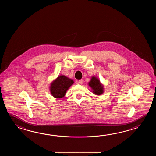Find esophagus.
Returning <instances> with one entry per match:
<instances>
[{
  "instance_id": "obj_1",
  "label": "esophagus",
  "mask_w": 156,
  "mask_h": 156,
  "mask_svg": "<svg viewBox=\"0 0 156 156\" xmlns=\"http://www.w3.org/2000/svg\"><path fill=\"white\" fill-rule=\"evenodd\" d=\"M77 83H80V84H83V79L80 80Z\"/></svg>"
}]
</instances>
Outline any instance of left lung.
Here are the masks:
<instances>
[{"label": "left lung", "instance_id": "1", "mask_svg": "<svg viewBox=\"0 0 156 156\" xmlns=\"http://www.w3.org/2000/svg\"><path fill=\"white\" fill-rule=\"evenodd\" d=\"M89 85L93 89L94 94L97 95H101L104 93L103 85L100 83V80L98 78H96V77L93 76L91 77V79L89 83Z\"/></svg>", "mask_w": 156, "mask_h": 156}]
</instances>
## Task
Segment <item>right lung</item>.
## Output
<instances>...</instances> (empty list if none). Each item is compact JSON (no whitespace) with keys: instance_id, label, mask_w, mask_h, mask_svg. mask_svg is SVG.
<instances>
[{"instance_id":"obj_1","label":"right lung","mask_w":156,"mask_h":156,"mask_svg":"<svg viewBox=\"0 0 156 156\" xmlns=\"http://www.w3.org/2000/svg\"><path fill=\"white\" fill-rule=\"evenodd\" d=\"M73 80L64 75L58 76L56 79L51 83L50 91L55 98H62L65 95L67 90L73 84Z\"/></svg>"}]
</instances>
